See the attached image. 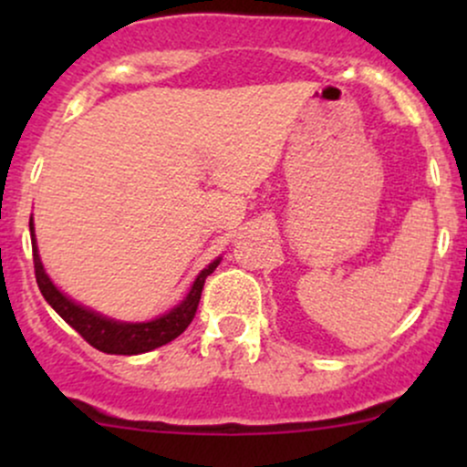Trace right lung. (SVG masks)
<instances>
[{
  "label": "right lung",
  "mask_w": 467,
  "mask_h": 467,
  "mask_svg": "<svg viewBox=\"0 0 467 467\" xmlns=\"http://www.w3.org/2000/svg\"><path fill=\"white\" fill-rule=\"evenodd\" d=\"M30 237L36 285H39L47 305H50L72 329H77L94 349L103 353H114V356H138V353L153 351L158 349V347L166 345V342L175 340V337L191 325V320L195 318L197 305H200L202 298L203 281H206L208 275H213V270H215L219 261H222V256H217L215 261H211V264L203 267L195 281H192L189 294H186L173 309H169V312H164L162 316H158V318L153 320H144V323H125V320L109 318V316H103L100 312L85 307V305L69 298L67 294H63L61 289L52 283L44 264H41L32 217Z\"/></svg>",
  "instance_id": "add662e5"
}]
</instances>
